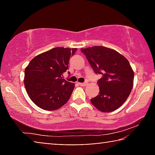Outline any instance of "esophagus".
I'll return each mask as SVG.
<instances>
[{"mask_svg":"<svg viewBox=\"0 0 155 155\" xmlns=\"http://www.w3.org/2000/svg\"><path fill=\"white\" fill-rule=\"evenodd\" d=\"M79 84L80 86H82V87H85L87 85V83H86V82H84V83H83V82H80V83H79Z\"/></svg>","mask_w":155,"mask_h":155,"instance_id":"esophagus-1","label":"esophagus"}]
</instances>
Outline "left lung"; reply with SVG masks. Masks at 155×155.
Returning <instances> with one entry per match:
<instances>
[{"label": "left lung", "instance_id": "8db88e82", "mask_svg": "<svg viewBox=\"0 0 155 155\" xmlns=\"http://www.w3.org/2000/svg\"><path fill=\"white\" fill-rule=\"evenodd\" d=\"M96 74L101 78L97 84L99 94L90 101L97 109L111 112L121 107L130 94L134 72L124 56L111 48L96 46L81 48Z\"/></svg>", "mask_w": 155, "mask_h": 155}]
</instances>
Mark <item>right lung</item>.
Masks as SVG:
<instances>
[{
  "label": "right lung",
  "mask_w": 155,
  "mask_h": 155,
  "mask_svg": "<svg viewBox=\"0 0 155 155\" xmlns=\"http://www.w3.org/2000/svg\"><path fill=\"white\" fill-rule=\"evenodd\" d=\"M76 51L56 47L29 62L25 70L24 83L28 96L37 107L54 111L69 100L75 84L63 79V74L68 69L70 58Z\"/></svg>",
  "instance_id": "obj_1"
}]
</instances>
